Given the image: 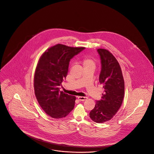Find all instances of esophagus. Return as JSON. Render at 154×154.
I'll list each match as a JSON object with an SVG mask.
<instances>
[{"instance_id":"obj_1","label":"esophagus","mask_w":154,"mask_h":154,"mask_svg":"<svg viewBox=\"0 0 154 154\" xmlns=\"http://www.w3.org/2000/svg\"><path fill=\"white\" fill-rule=\"evenodd\" d=\"M77 98L79 99V101H85V100H86L87 99V97H78Z\"/></svg>"}]
</instances>
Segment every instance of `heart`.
<instances>
[{
	"mask_svg": "<svg viewBox=\"0 0 154 154\" xmlns=\"http://www.w3.org/2000/svg\"><path fill=\"white\" fill-rule=\"evenodd\" d=\"M81 63L84 67V69L86 68H93L94 69L95 66V60L88 56L84 57L80 61Z\"/></svg>",
	"mask_w": 154,
	"mask_h": 154,
	"instance_id": "heart-1",
	"label": "heart"
}]
</instances>
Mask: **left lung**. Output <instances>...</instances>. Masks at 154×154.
<instances>
[{"mask_svg": "<svg viewBox=\"0 0 154 154\" xmlns=\"http://www.w3.org/2000/svg\"><path fill=\"white\" fill-rule=\"evenodd\" d=\"M101 63L99 82L103 86L101 100L96 102L90 117L97 123L112 119L119 111L124 96V80L121 67L116 57L108 50H97Z\"/></svg>", "mask_w": 154, "mask_h": 154, "instance_id": "1", "label": "left lung"}]
</instances>
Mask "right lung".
<instances>
[{
    "instance_id": "right-lung-1",
    "label": "right lung",
    "mask_w": 154,
    "mask_h": 154,
    "mask_svg": "<svg viewBox=\"0 0 154 154\" xmlns=\"http://www.w3.org/2000/svg\"><path fill=\"white\" fill-rule=\"evenodd\" d=\"M84 48L58 44L48 48L38 61L34 77L35 97L51 118H64L74 107L75 97L60 91L59 86L67 75L70 59Z\"/></svg>"
}]
</instances>
